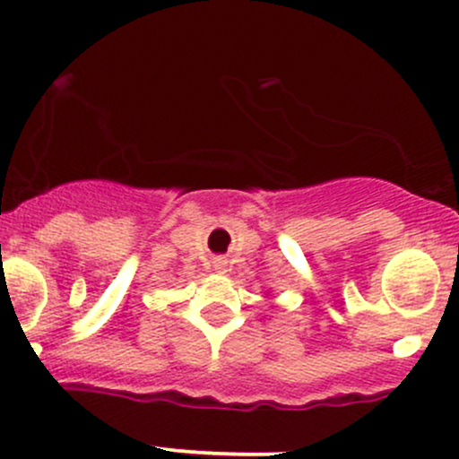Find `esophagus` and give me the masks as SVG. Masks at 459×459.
I'll return each mask as SVG.
<instances>
[{"label":"esophagus","instance_id":"34e87169","mask_svg":"<svg viewBox=\"0 0 459 459\" xmlns=\"http://www.w3.org/2000/svg\"><path fill=\"white\" fill-rule=\"evenodd\" d=\"M213 265H215V270L224 273V272H226V265H229V263H226V259H215Z\"/></svg>","mask_w":459,"mask_h":459}]
</instances>
